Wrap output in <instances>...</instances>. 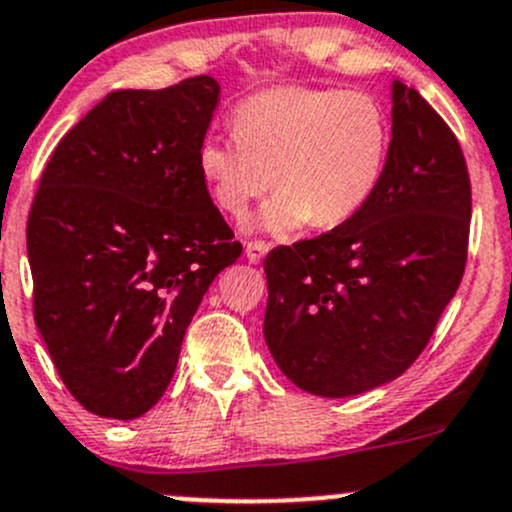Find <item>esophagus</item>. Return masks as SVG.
Segmentation results:
<instances>
[{
    "mask_svg": "<svg viewBox=\"0 0 512 512\" xmlns=\"http://www.w3.org/2000/svg\"><path fill=\"white\" fill-rule=\"evenodd\" d=\"M267 252H269V243H265V240H250V243L245 245V255L252 265H260V262L265 260Z\"/></svg>",
    "mask_w": 512,
    "mask_h": 512,
    "instance_id": "obj_1",
    "label": "esophagus"
}]
</instances>
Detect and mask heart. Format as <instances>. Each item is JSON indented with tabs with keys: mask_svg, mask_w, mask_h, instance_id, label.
Returning <instances> with one entry per match:
<instances>
[{
	"mask_svg": "<svg viewBox=\"0 0 512 512\" xmlns=\"http://www.w3.org/2000/svg\"><path fill=\"white\" fill-rule=\"evenodd\" d=\"M235 138L201 140L196 165L218 211L243 218L267 192L260 226L338 228L369 204L391 153V119L367 92L274 87L233 111Z\"/></svg>",
	"mask_w": 512,
	"mask_h": 512,
	"instance_id": "b5f03b06",
	"label": "heart"
}]
</instances>
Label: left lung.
Listing matches in <instances>:
<instances>
[{
  "label": "left lung",
  "mask_w": 512,
  "mask_h": 512,
  "mask_svg": "<svg viewBox=\"0 0 512 512\" xmlns=\"http://www.w3.org/2000/svg\"><path fill=\"white\" fill-rule=\"evenodd\" d=\"M391 153L369 204L265 260V340L296 386L357 396L425 350L466 267L471 184L442 116L393 82Z\"/></svg>",
  "instance_id": "8db88e82"
}]
</instances>
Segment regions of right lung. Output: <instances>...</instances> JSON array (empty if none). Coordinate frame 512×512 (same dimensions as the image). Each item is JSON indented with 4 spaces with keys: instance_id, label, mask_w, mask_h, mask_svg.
<instances>
[{
    "instance_id": "1",
    "label": "right lung",
    "mask_w": 512,
    "mask_h": 512,
    "mask_svg": "<svg viewBox=\"0 0 512 512\" xmlns=\"http://www.w3.org/2000/svg\"><path fill=\"white\" fill-rule=\"evenodd\" d=\"M218 94L209 75L106 94L33 196V318L67 391L101 418L160 401L201 299L243 252L196 165Z\"/></svg>"
}]
</instances>
